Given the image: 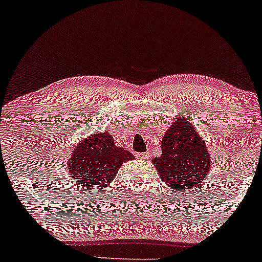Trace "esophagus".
Segmentation results:
<instances>
[{
  "label": "esophagus",
  "instance_id": "esophagus-1",
  "mask_svg": "<svg viewBox=\"0 0 262 262\" xmlns=\"http://www.w3.org/2000/svg\"><path fill=\"white\" fill-rule=\"evenodd\" d=\"M148 156L150 155H148L147 152H139V154H136V157L138 159H147Z\"/></svg>",
  "mask_w": 262,
  "mask_h": 262
}]
</instances>
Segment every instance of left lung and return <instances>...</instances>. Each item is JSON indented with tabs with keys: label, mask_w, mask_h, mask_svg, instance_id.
<instances>
[{
	"label": "left lung",
	"mask_w": 262,
	"mask_h": 262,
	"mask_svg": "<svg viewBox=\"0 0 262 262\" xmlns=\"http://www.w3.org/2000/svg\"><path fill=\"white\" fill-rule=\"evenodd\" d=\"M160 179L173 188L198 187L211 167L204 139L190 122L177 118L164 136L162 156L154 159Z\"/></svg>",
	"instance_id": "8db88e82"
}]
</instances>
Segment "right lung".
Segmentation results:
<instances>
[{
	"instance_id": "obj_1",
	"label": "right lung",
	"mask_w": 262,
	"mask_h": 262,
	"mask_svg": "<svg viewBox=\"0 0 262 262\" xmlns=\"http://www.w3.org/2000/svg\"><path fill=\"white\" fill-rule=\"evenodd\" d=\"M134 155L117 147L108 132L92 134L78 144L69 160V172L74 183L91 191L104 190L117 174L118 168Z\"/></svg>"
}]
</instances>
